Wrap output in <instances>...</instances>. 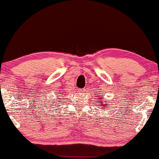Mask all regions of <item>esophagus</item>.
I'll list each match as a JSON object with an SVG mask.
<instances>
[{
	"instance_id": "esophagus-1",
	"label": "esophagus",
	"mask_w": 159,
	"mask_h": 159,
	"mask_svg": "<svg viewBox=\"0 0 159 159\" xmlns=\"http://www.w3.org/2000/svg\"><path fill=\"white\" fill-rule=\"evenodd\" d=\"M84 90H85L84 89H78V92H79V93H84Z\"/></svg>"
}]
</instances>
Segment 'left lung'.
<instances>
[{
	"instance_id": "obj_1",
	"label": "left lung",
	"mask_w": 159,
	"mask_h": 159,
	"mask_svg": "<svg viewBox=\"0 0 159 159\" xmlns=\"http://www.w3.org/2000/svg\"><path fill=\"white\" fill-rule=\"evenodd\" d=\"M99 98H97V101H98V104H100V106H102V110H104L105 109H106L107 107H106V105H107V103L105 104H103V103H102V101H101V99H103V98H101V96L100 95H99V97H98Z\"/></svg>"
}]
</instances>
